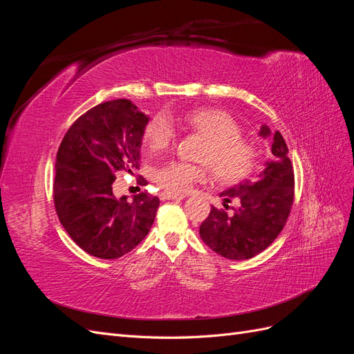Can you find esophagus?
Here are the masks:
<instances>
[{
  "instance_id": "obj_1",
  "label": "esophagus",
  "mask_w": 354,
  "mask_h": 354,
  "mask_svg": "<svg viewBox=\"0 0 354 354\" xmlns=\"http://www.w3.org/2000/svg\"><path fill=\"white\" fill-rule=\"evenodd\" d=\"M186 195H178V194H168V192H162L160 194V199H185Z\"/></svg>"
}]
</instances>
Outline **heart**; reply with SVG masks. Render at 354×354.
Here are the masks:
<instances>
[{
	"label": "heart",
	"instance_id": "heart-1",
	"mask_svg": "<svg viewBox=\"0 0 354 354\" xmlns=\"http://www.w3.org/2000/svg\"><path fill=\"white\" fill-rule=\"evenodd\" d=\"M181 122L207 140L199 160L208 164L221 183H236L245 178L257 162V149L241 138V127L234 118L220 109H198L183 115ZM174 140V128L165 115L153 116L145 130V143L151 151H164ZM208 169L171 160L155 171V183L168 194H187L207 178Z\"/></svg>",
	"mask_w": 354,
	"mask_h": 354
}]
</instances>
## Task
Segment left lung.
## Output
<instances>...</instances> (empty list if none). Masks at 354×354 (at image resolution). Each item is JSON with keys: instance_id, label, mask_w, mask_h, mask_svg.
Instances as JSON below:
<instances>
[{"instance_id": "left-lung-1", "label": "left lung", "mask_w": 354, "mask_h": 354, "mask_svg": "<svg viewBox=\"0 0 354 354\" xmlns=\"http://www.w3.org/2000/svg\"><path fill=\"white\" fill-rule=\"evenodd\" d=\"M259 136L273 140L272 158L255 180L221 192L224 208L233 198L239 199L233 214L212 207L199 227L201 239L229 260H248L264 251L282 232L294 202V168L282 134L261 125Z\"/></svg>"}]
</instances>
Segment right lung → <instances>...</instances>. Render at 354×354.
<instances>
[{"mask_svg": "<svg viewBox=\"0 0 354 354\" xmlns=\"http://www.w3.org/2000/svg\"><path fill=\"white\" fill-rule=\"evenodd\" d=\"M149 116L127 99L97 104L63 137L53 185L62 226L85 252L113 260L130 252L151 230L158 196L115 198V173L138 169Z\"/></svg>", "mask_w": 354, "mask_h": 354, "instance_id": "obj_1", "label": "right lung"}]
</instances>
